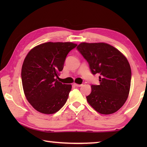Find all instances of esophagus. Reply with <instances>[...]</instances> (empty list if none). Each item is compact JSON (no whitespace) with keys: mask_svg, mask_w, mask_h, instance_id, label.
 I'll use <instances>...</instances> for the list:
<instances>
[{"mask_svg":"<svg viewBox=\"0 0 147 147\" xmlns=\"http://www.w3.org/2000/svg\"><path fill=\"white\" fill-rule=\"evenodd\" d=\"M74 85L78 87H80L81 86H82V85H80V84H77V83H74Z\"/></svg>","mask_w":147,"mask_h":147,"instance_id":"34e87169","label":"esophagus"}]
</instances>
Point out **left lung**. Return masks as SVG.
<instances>
[{
	"mask_svg": "<svg viewBox=\"0 0 147 147\" xmlns=\"http://www.w3.org/2000/svg\"><path fill=\"white\" fill-rule=\"evenodd\" d=\"M77 49L89 64L93 74H99V85H92L88 104L102 114L121 108L128 97L131 70L126 57L105 43H81Z\"/></svg>",
	"mask_w": 147,
	"mask_h": 147,
	"instance_id": "8db88e82",
	"label": "left lung"
}]
</instances>
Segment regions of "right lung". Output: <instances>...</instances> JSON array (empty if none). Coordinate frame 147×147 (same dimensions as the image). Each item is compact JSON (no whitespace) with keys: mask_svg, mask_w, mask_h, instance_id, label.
<instances>
[{"mask_svg":"<svg viewBox=\"0 0 147 147\" xmlns=\"http://www.w3.org/2000/svg\"><path fill=\"white\" fill-rule=\"evenodd\" d=\"M77 44L47 42L28 52L21 69L24 95L32 107L41 113L52 114L63 107L72 86L58 82L65 57Z\"/></svg>","mask_w":147,"mask_h":147,"instance_id":"obj_1","label":"right lung"}]
</instances>
